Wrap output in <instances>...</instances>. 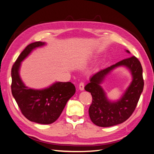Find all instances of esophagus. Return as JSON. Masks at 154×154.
<instances>
[{"label": "esophagus", "mask_w": 154, "mask_h": 154, "mask_svg": "<svg viewBox=\"0 0 154 154\" xmlns=\"http://www.w3.org/2000/svg\"><path fill=\"white\" fill-rule=\"evenodd\" d=\"M84 87H85L84 82H80L79 85V90H81V91H82V90H84Z\"/></svg>", "instance_id": "obj_1"}]
</instances>
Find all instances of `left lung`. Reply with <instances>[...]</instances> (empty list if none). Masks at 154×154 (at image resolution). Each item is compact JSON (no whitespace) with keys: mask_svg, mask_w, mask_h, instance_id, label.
Wrapping results in <instances>:
<instances>
[{"mask_svg":"<svg viewBox=\"0 0 154 154\" xmlns=\"http://www.w3.org/2000/svg\"><path fill=\"white\" fill-rule=\"evenodd\" d=\"M125 51L130 53L128 50ZM121 66L129 69L132 81L120 99L111 102L108 100L100 85L107 74ZM143 88V68L139 60L134 56L97 72L90 78L89 83L85 87L86 91L90 92L92 96V103L88 110L90 120L100 127H111L123 123L135 111Z\"/></svg>","mask_w":154,"mask_h":154,"instance_id":"8db88e82","label":"left lung"}]
</instances>
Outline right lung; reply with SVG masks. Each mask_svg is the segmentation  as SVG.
I'll return each mask as SVG.
<instances>
[{
	"instance_id": "right-lung-1",
	"label": "right lung",
	"mask_w": 154,
	"mask_h": 154,
	"mask_svg": "<svg viewBox=\"0 0 154 154\" xmlns=\"http://www.w3.org/2000/svg\"><path fill=\"white\" fill-rule=\"evenodd\" d=\"M45 44L36 42L27 45L11 68V88L14 99L27 119L41 124H50L56 121L67 102L75 93V87L71 82H56L41 90L29 88L23 83L19 75L21 62L34 49Z\"/></svg>"
}]
</instances>
